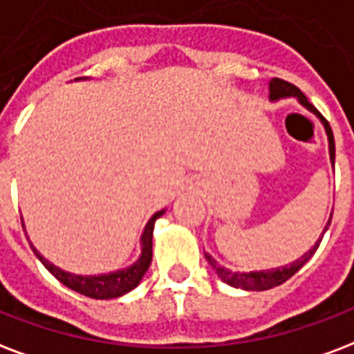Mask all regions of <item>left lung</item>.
<instances>
[{"label": "left lung", "instance_id": "1", "mask_svg": "<svg viewBox=\"0 0 354 354\" xmlns=\"http://www.w3.org/2000/svg\"><path fill=\"white\" fill-rule=\"evenodd\" d=\"M288 96H295L301 104L308 109V111H312L315 115V117L319 118L321 122H323V126H325V131H327V137H328V153H330V161H333L334 165V152H336V148H334V135H333V129H330V126H328L327 118L323 117L317 109H315L314 105L310 104L308 98L304 96L299 88L295 87V85H291V83H288V81L284 80H279V77H274V80H271V83H269V98H271V102H274V100H280V98H288ZM333 219V217H330ZM330 219H328L327 226H325V230L327 232V228L330 226ZM323 237V236H321ZM319 241H315V245L312 247V249L306 252L304 256H301L299 260H295L293 263H290V266H284V267H277V269H267V271H250V273H239V271H230V269H226V267L219 266L217 261L213 260L212 256L209 254H204L206 256V260L209 261V266L215 269V273L219 274V279L223 280V282H226L228 286H234V288H241V290H247V291H266V290H271V288H274V286H280L284 284L286 280L291 279L293 274L301 269V267L306 263V261L314 256V252L317 250V247H319Z\"/></svg>", "mask_w": 354, "mask_h": 354}]
</instances>
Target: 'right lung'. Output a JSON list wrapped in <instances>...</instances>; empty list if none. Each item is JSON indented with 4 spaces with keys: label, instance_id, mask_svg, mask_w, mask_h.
<instances>
[{
    "label": "right lung",
    "instance_id": "right-lung-1",
    "mask_svg": "<svg viewBox=\"0 0 354 354\" xmlns=\"http://www.w3.org/2000/svg\"><path fill=\"white\" fill-rule=\"evenodd\" d=\"M165 213V209L153 213L152 219L148 221V225L145 226V232L141 236V256L139 260L135 261L133 266L126 267V269H120V271H115V273L107 274H94V277H81V274H72L66 273L63 269H59L57 266H53L50 261L46 260L44 256L40 254L39 250H33L35 254L39 256V260L44 263V267L50 271L55 279L64 284L70 290L77 291L81 295L91 297V299H115V297H120L124 293H128L133 288L139 286V282L142 280L145 273L150 267V261H152V234H153V223L158 217H161ZM24 226V223H21Z\"/></svg>",
    "mask_w": 354,
    "mask_h": 354
}]
</instances>
